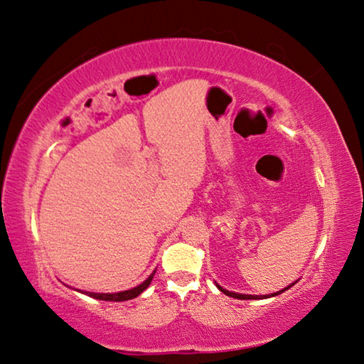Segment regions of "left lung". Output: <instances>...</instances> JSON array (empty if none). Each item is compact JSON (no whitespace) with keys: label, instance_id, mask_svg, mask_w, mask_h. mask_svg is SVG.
I'll return each mask as SVG.
<instances>
[{"label":"left lung","instance_id":"obj_1","mask_svg":"<svg viewBox=\"0 0 364 364\" xmlns=\"http://www.w3.org/2000/svg\"><path fill=\"white\" fill-rule=\"evenodd\" d=\"M292 284H294V283H292ZM291 284V286H292ZM215 286L217 287H219V289L222 291V292H224V294L225 296H230V297H235V299H242V301H248V299H264V297H273V296H278V294H281V292H284V291H287V289H289V287L291 286H287V287H284V289L283 291H278V292H274V294H267V296H252V294H237V292H232V291H227V289H224V287H220L219 284H217L215 283Z\"/></svg>","mask_w":364,"mask_h":364}]
</instances>
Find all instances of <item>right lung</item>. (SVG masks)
<instances>
[{
	"mask_svg": "<svg viewBox=\"0 0 364 364\" xmlns=\"http://www.w3.org/2000/svg\"><path fill=\"white\" fill-rule=\"evenodd\" d=\"M154 274L151 273L147 279L144 281L142 284H139L137 287H132V289L129 291H121V292H114V294H105V292H85V294H88L91 297H95V299H100V301H114V302H121V301H129V299H134V297H137L139 294H142V292L147 289L149 284L151 283V279H154Z\"/></svg>",
	"mask_w": 364,
	"mask_h": 364,
	"instance_id": "right-lung-1",
	"label": "right lung"
}]
</instances>
